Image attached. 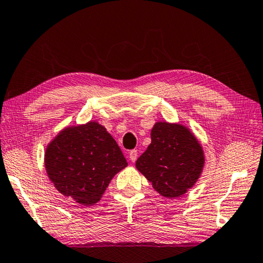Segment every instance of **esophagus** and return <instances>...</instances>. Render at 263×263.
<instances>
[{
    "instance_id": "esophagus-1",
    "label": "esophagus",
    "mask_w": 263,
    "mask_h": 263,
    "mask_svg": "<svg viewBox=\"0 0 263 263\" xmlns=\"http://www.w3.org/2000/svg\"><path fill=\"white\" fill-rule=\"evenodd\" d=\"M137 156H138V152L137 150H132L129 152V159L132 162H135L136 159H137Z\"/></svg>"
}]
</instances>
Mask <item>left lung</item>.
I'll use <instances>...</instances> for the list:
<instances>
[{
  "label": "left lung",
  "mask_w": 263,
  "mask_h": 263,
  "mask_svg": "<svg viewBox=\"0 0 263 263\" xmlns=\"http://www.w3.org/2000/svg\"><path fill=\"white\" fill-rule=\"evenodd\" d=\"M204 163V151L189 128L159 121L152 128L151 144L137 159L136 168L161 196L175 198L195 185Z\"/></svg>",
  "instance_id": "8db88e82"
}]
</instances>
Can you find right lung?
<instances>
[{
  "instance_id": "obj_1",
  "label": "right lung",
  "mask_w": 263,
  "mask_h": 263,
  "mask_svg": "<svg viewBox=\"0 0 263 263\" xmlns=\"http://www.w3.org/2000/svg\"><path fill=\"white\" fill-rule=\"evenodd\" d=\"M127 165L115 138L96 121L63 129L44 155L54 187L85 206L100 201L113 176Z\"/></svg>"
}]
</instances>
